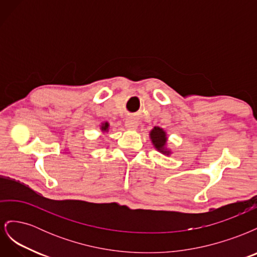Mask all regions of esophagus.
I'll list each match as a JSON object with an SVG mask.
<instances>
[{
  "mask_svg": "<svg viewBox=\"0 0 257 257\" xmlns=\"http://www.w3.org/2000/svg\"><path fill=\"white\" fill-rule=\"evenodd\" d=\"M138 126V123L135 119L133 118H130V119H126L125 121V127L128 128V130H136Z\"/></svg>",
  "mask_w": 257,
  "mask_h": 257,
  "instance_id": "obj_1",
  "label": "esophagus"
}]
</instances>
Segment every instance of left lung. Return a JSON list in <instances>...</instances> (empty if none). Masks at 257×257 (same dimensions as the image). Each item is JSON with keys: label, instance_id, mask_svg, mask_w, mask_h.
<instances>
[{"label": "left lung", "instance_id": "8db88e82", "mask_svg": "<svg viewBox=\"0 0 257 257\" xmlns=\"http://www.w3.org/2000/svg\"><path fill=\"white\" fill-rule=\"evenodd\" d=\"M150 138L153 146L155 147V149L163 154H166V155L170 154V150H168L166 148L167 136H166V132L164 130L159 126H154V128L150 132Z\"/></svg>", "mask_w": 257, "mask_h": 257}]
</instances>
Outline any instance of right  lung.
I'll return each instance as SVG.
<instances>
[{
    "instance_id": "1",
    "label": "right lung",
    "mask_w": 257,
    "mask_h": 257,
    "mask_svg": "<svg viewBox=\"0 0 257 257\" xmlns=\"http://www.w3.org/2000/svg\"><path fill=\"white\" fill-rule=\"evenodd\" d=\"M108 127H109V124H108L107 122H105V123H103L102 124V127H100V128H102V131H108Z\"/></svg>"
}]
</instances>
